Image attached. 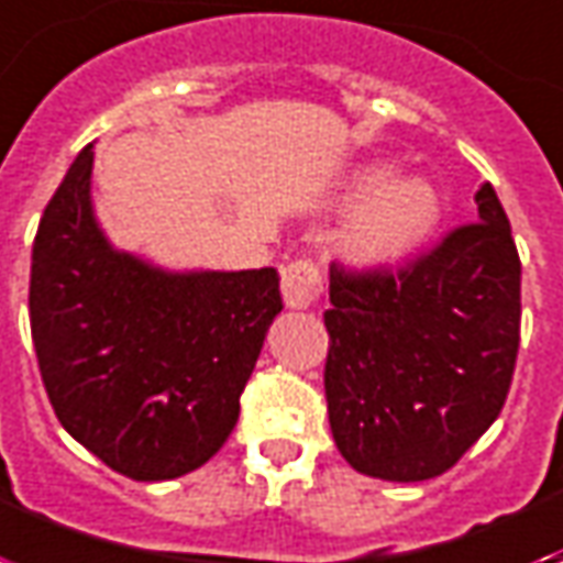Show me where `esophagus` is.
Masks as SVG:
<instances>
[{"label":"esophagus","mask_w":563,"mask_h":563,"mask_svg":"<svg viewBox=\"0 0 563 563\" xmlns=\"http://www.w3.org/2000/svg\"><path fill=\"white\" fill-rule=\"evenodd\" d=\"M321 291H324V280L312 260H295L283 268V300L289 310H307L312 303H319Z\"/></svg>","instance_id":"34e87169"}]
</instances>
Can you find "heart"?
Returning a JSON list of instances; mask_svg holds the SVG:
<instances>
[{"mask_svg":"<svg viewBox=\"0 0 563 563\" xmlns=\"http://www.w3.org/2000/svg\"><path fill=\"white\" fill-rule=\"evenodd\" d=\"M393 165H366L349 179L342 206H357L345 230V253L363 268L401 263L440 218L437 191L419 177L393 179Z\"/></svg>","mask_w":563,"mask_h":563,"instance_id":"obj_1","label":"heart"}]
</instances>
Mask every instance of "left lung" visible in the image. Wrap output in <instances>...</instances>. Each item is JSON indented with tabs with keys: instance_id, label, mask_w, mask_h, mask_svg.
Returning <instances> with one entry per match:
<instances>
[{
	"instance_id": "obj_1",
	"label": "left lung",
	"mask_w": 563,
	"mask_h": 563,
	"mask_svg": "<svg viewBox=\"0 0 563 563\" xmlns=\"http://www.w3.org/2000/svg\"><path fill=\"white\" fill-rule=\"evenodd\" d=\"M475 203L478 221L398 272L330 265V431L363 475H443L508 398L520 349V253L490 183Z\"/></svg>"
}]
</instances>
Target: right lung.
<instances>
[{
  "instance_id": "obj_1",
  "label": "right lung",
  "mask_w": 563,
  "mask_h": 563,
  "mask_svg": "<svg viewBox=\"0 0 563 563\" xmlns=\"http://www.w3.org/2000/svg\"><path fill=\"white\" fill-rule=\"evenodd\" d=\"M93 144L46 203L32 247L29 319L64 431L132 482L203 466L283 310L274 268L165 272L111 247L91 203Z\"/></svg>"
}]
</instances>
